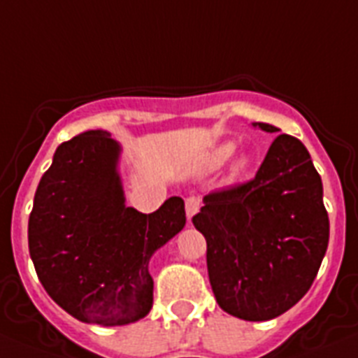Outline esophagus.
I'll return each mask as SVG.
<instances>
[{"label":"esophagus","instance_id":"1","mask_svg":"<svg viewBox=\"0 0 358 358\" xmlns=\"http://www.w3.org/2000/svg\"><path fill=\"white\" fill-rule=\"evenodd\" d=\"M200 210V198L196 196H189L187 200H185V213H187V217L191 220L194 214Z\"/></svg>","mask_w":358,"mask_h":358}]
</instances>
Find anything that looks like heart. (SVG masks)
<instances>
[{
	"mask_svg": "<svg viewBox=\"0 0 358 358\" xmlns=\"http://www.w3.org/2000/svg\"><path fill=\"white\" fill-rule=\"evenodd\" d=\"M232 151H234V145H232V144L220 145L217 149H214L213 162H214V164H222V162H225L227 158L231 157ZM245 167H247V158H245V157L238 158V160H236V164H234V171H243Z\"/></svg>",
	"mask_w": 358,
	"mask_h": 358,
	"instance_id": "heart-1",
	"label": "heart"
}]
</instances>
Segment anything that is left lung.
<instances>
[{"instance_id":"left-lung-1","label":"left lung","mask_w":358,"mask_h":358,"mask_svg":"<svg viewBox=\"0 0 358 358\" xmlns=\"http://www.w3.org/2000/svg\"><path fill=\"white\" fill-rule=\"evenodd\" d=\"M203 203L192 223L207 241L220 308L243 321H270L299 303L329 239L321 176L303 142L279 135L250 182L209 192Z\"/></svg>"}]
</instances>
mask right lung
Here are the masks:
<instances>
[{"label":"right lung","instance_id":"add662e5","mask_svg":"<svg viewBox=\"0 0 358 358\" xmlns=\"http://www.w3.org/2000/svg\"><path fill=\"white\" fill-rule=\"evenodd\" d=\"M120 145L92 129L63 142L37 185L29 250L55 303L83 322L131 324L153 306L149 259L185 225L180 196L142 214L126 207Z\"/></svg>","mask_w":358,"mask_h":358}]
</instances>
